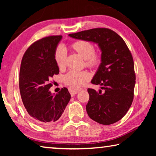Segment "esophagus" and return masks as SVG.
<instances>
[{
  "label": "esophagus",
  "mask_w": 156,
  "mask_h": 156,
  "mask_svg": "<svg viewBox=\"0 0 156 156\" xmlns=\"http://www.w3.org/2000/svg\"><path fill=\"white\" fill-rule=\"evenodd\" d=\"M82 90L81 88H73L71 87L69 89V91L70 94H72V96H74L76 94H78L79 91H80Z\"/></svg>",
  "instance_id": "34e87169"
}]
</instances>
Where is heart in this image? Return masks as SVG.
I'll use <instances>...</instances> for the list:
<instances>
[{"label":"heart","mask_w":156,"mask_h":156,"mask_svg":"<svg viewBox=\"0 0 156 156\" xmlns=\"http://www.w3.org/2000/svg\"><path fill=\"white\" fill-rule=\"evenodd\" d=\"M70 48L84 60L85 66L90 68H96L101 62L100 55L95 53L94 44L87 41H78L71 44ZM54 60L60 69H63L66 65V54L62 47L57 48L54 54ZM90 79V74L87 71L70 72L65 76V84L71 87H79Z\"/></svg>","instance_id":"heart-1"}]
</instances>
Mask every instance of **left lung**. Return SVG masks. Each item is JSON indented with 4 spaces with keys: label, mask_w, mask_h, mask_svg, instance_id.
<instances>
[{
    "label": "left lung",
    "mask_w": 156,
    "mask_h": 156,
    "mask_svg": "<svg viewBox=\"0 0 156 156\" xmlns=\"http://www.w3.org/2000/svg\"><path fill=\"white\" fill-rule=\"evenodd\" d=\"M69 36L98 44L101 63L91 83L100 84L102 91L88 89L87 114L101 125H111L124 117L133 99L136 74L132 55L123 39L107 28H95Z\"/></svg>",
    "instance_id": "left-lung-1"
}]
</instances>
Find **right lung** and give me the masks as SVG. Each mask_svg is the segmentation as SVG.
<instances>
[{
	"label": "right lung",
	"instance_id": "add662e5",
	"mask_svg": "<svg viewBox=\"0 0 156 156\" xmlns=\"http://www.w3.org/2000/svg\"><path fill=\"white\" fill-rule=\"evenodd\" d=\"M62 36L36 41L23 57L19 74L20 93L30 118L39 125H51L59 119L71 99L67 88L52 94L50 78L59 73L54 54Z\"/></svg>",
	"mask_w": 156,
	"mask_h": 156
}]
</instances>
